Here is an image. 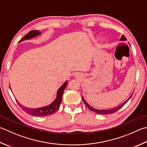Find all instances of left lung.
<instances>
[{"label":"left lung","instance_id":"1","mask_svg":"<svg viewBox=\"0 0 147 147\" xmlns=\"http://www.w3.org/2000/svg\"><path fill=\"white\" fill-rule=\"evenodd\" d=\"M126 40V38H125V37L124 36H122V37H121V39H120V41H125ZM132 96H133V95H132ZM131 96L129 97V98L126 100V101H125L123 103H122V104L121 105H120V106H117V107H116L115 108H113V109H110V110H97V109H95V108H93L92 107H91L90 106H89L87 102H86V101L85 100V99L83 98L82 97V99H83V102H85V104L86 105V106H87V107L90 109V110H92V111H94V112H96V113H98V114H101V115H107V114H111V113H115V112H116L117 111H118L119 110L120 108H121L122 106L124 105L126 102H127L128 100H129V99L131 98Z\"/></svg>","mask_w":147,"mask_h":147}]
</instances>
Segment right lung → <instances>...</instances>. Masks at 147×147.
Here are the masks:
<instances>
[{"mask_svg": "<svg viewBox=\"0 0 147 147\" xmlns=\"http://www.w3.org/2000/svg\"><path fill=\"white\" fill-rule=\"evenodd\" d=\"M41 34V32L38 30H31L29 32L27 33L26 35L22 37L21 40L19 42H21L22 41H24L26 39H29L32 38L33 37H36L38 35ZM67 85V81H66L64 84L62 85V87H60L58 92H57V96L55 100L51 103V105H48L47 106H45V107L42 108H39L37 109H31L29 108H27L25 106L20 105L18 101V104L19 105L20 107L23 110L25 111L27 113H28L32 115L36 116V117H45V116H48L50 115L53 114L60 107V103H61V100L62 99V95L64 93V89L66 87V86Z\"/></svg>", "mask_w": 147, "mask_h": 147, "instance_id": "right-lung-1", "label": "right lung"}]
</instances>
